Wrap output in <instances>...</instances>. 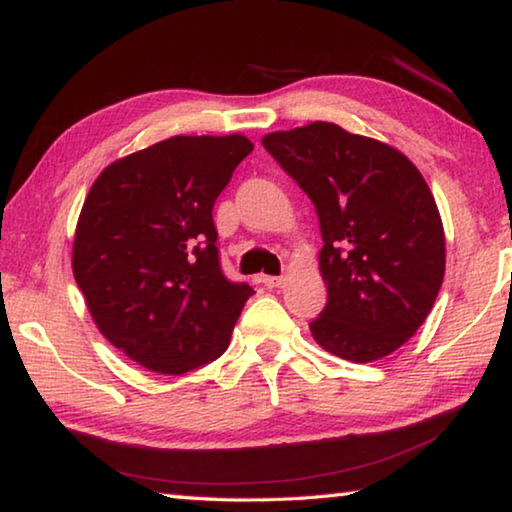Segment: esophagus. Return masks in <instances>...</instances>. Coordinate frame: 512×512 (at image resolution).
<instances>
[{
	"mask_svg": "<svg viewBox=\"0 0 512 512\" xmlns=\"http://www.w3.org/2000/svg\"><path fill=\"white\" fill-rule=\"evenodd\" d=\"M259 282H262V284H264V287H268V289H277V287H282V284H284V277L262 275V277H259Z\"/></svg>",
	"mask_w": 512,
	"mask_h": 512,
	"instance_id": "1",
	"label": "esophagus"
}]
</instances>
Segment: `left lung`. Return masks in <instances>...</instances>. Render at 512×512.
<instances>
[{
    "instance_id": "left-lung-1",
    "label": "left lung",
    "mask_w": 512,
    "mask_h": 512,
    "mask_svg": "<svg viewBox=\"0 0 512 512\" xmlns=\"http://www.w3.org/2000/svg\"><path fill=\"white\" fill-rule=\"evenodd\" d=\"M320 221L327 305L311 334L354 363L395 352L433 307L445 275V232L413 162L370 137L314 124L266 135Z\"/></svg>"
}]
</instances>
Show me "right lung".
I'll return each instance as SVG.
<instances>
[{"label": "right lung", "instance_id": "1", "mask_svg": "<svg viewBox=\"0 0 512 512\" xmlns=\"http://www.w3.org/2000/svg\"><path fill=\"white\" fill-rule=\"evenodd\" d=\"M250 151L244 135H178L94 180L74 277L101 334L140 366L185 375L228 350L255 291L223 275L212 210Z\"/></svg>", "mask_w": 512, "mask_h": 512}]
</instances>
